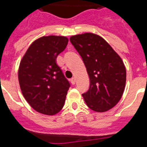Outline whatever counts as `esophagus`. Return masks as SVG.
Listing matches in <instances>:
<instances>
[{
  "label": "esophagus",
  "mask_w": 147,
  "mask_h": 147,
  "mask_svg": "<svg viewBox=\"0 0 147 147\" xmlns=\"http://www.w3.org/2000/svg\"><path fill=\"white\" fill-rule=\"evenodd\" d=\"M71 83L72 85H75L76 84V80H75V78H71Z\"/></svg>",
  "instance_id": "34e87169"
}]
</instances>
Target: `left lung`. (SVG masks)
<instances>
[{
  "mask_svg": "<svg viewBox=\"0 0 147 147\" xmlns=\"http://www.w3.org/2000/svg\"><path fill=\"white\" fill-rule=\"evenodd\" d=\"M80 53L90 78L83 97L90 109L105 112L117 105L123 95L126 69L120 56L102 37L85 33L70 38Z\"/></svg>",
  "mask_w": 147,
  "mask_h": 147,
  "instance_id": "1",
  "label": "left lung"
}]
</instances>
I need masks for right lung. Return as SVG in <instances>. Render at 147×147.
<instances>
[{
    "mask_svg": "<svg viewBox=\"0 0 147 147\" xmlns=\"http://www.w3.org/2000/svg\"><path fill=\"white\" fill-rule=\"evenodd\" d=\"M67 42L66 37H42L30 45L20 62L19 83L23 95L40 113L54 115L64 105L71 85L56 60Z\"/></svg>",
    "mask_w": 147,
    "mask_h": 147,
    "instance_id": "1",
    "label": "right lung"
}]
</instances>
